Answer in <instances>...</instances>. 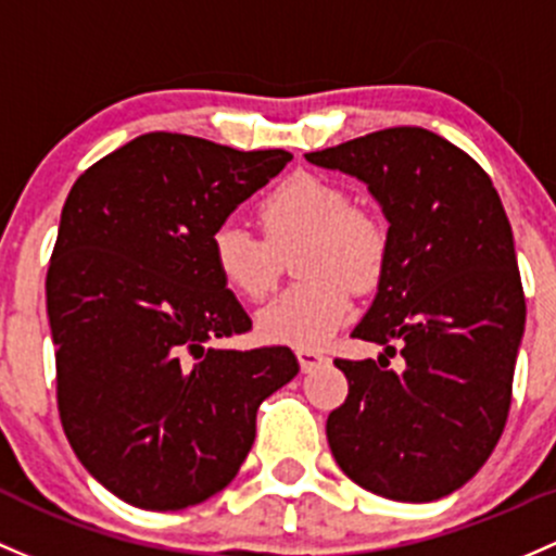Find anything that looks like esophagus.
Returning <instances> with one entry per match:
<instances>
[{
	"mask_svg": "<svg viewBox=\"0 0 556 556\" xmlns=\"http://www.w3.org/2000/svg\"><path fill=\"white\" fill-rule=\"evenodd\" d=\"M324 358H326V353L320 351V348H311V345L296 348V362H300V366L305 371L313 369V366H318Z\"/></svg>",
	"mask_w": 556,
	"mask_h": 556,
	"instance_id": "esophagus-1",
	"label": "esophagus"
}]
</instances>
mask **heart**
<instances>
[{
    "label": "heart",
    "instance_id": "b5f03b06",
    "mask_svg": "<svg viewBox=\"0 0 556 556\" xmlns=\"http://www.w3.org/2000/svg\"><path fill=\"white\" fill-rule=\"evenodd\" d=\"M265 240L236 225L211 236V267L227 291L262 302L276 291L280 256L300 243L294 276L302 278L256 318L265 340L313 345L329 337L353 307V289L371 291L386 276L388 225L348 192L316 174H291L256 208Z\"/></svg>",
    "mask_w": 556,
    "mask_h": 556
}]
</instances>
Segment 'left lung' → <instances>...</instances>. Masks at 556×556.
<instances>
[{"mask_svg":"<svg viewBox=\"0 0 556 556\" xmlns=\"http://www.w3.org/2000/svg\"><path fill=\"white\" fill-rule=\"evenodd\" d=\"M305 157L366 181L391 225L386 276L353 329L386 353L334 362L348 399L326 420L331 455L375 495L439 501L484 466L511 406L525 291L508 216L471 154L415 125Z\"/></svg>","mask_w":556,"mask_h":556,"instance_id":"obj_1","label":"left lung"}]
</instances>
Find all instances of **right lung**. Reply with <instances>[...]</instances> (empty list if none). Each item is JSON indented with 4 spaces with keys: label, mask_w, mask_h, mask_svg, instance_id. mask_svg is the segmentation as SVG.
Here are the masks:
<instances>
[{
    "label": "right lung",
    "mask_w": 556,
    "mask_h": 556,
    "mask_svg": "<svg viewBox=\"0 0 556 556\" xmlns=\"http://www.w3.org/2000/svg\"><path fill=\"white\" fill-rule=\"evenodd\" d=\"M289 160L154 130L68 192L45 280L55 399L74 455L130 506L179 511L225 490L260 404L300 371L286 345H219L251 318L208 251Z\"/></svg>",
    "instance_id": "obj_1"
}]
</instances>
